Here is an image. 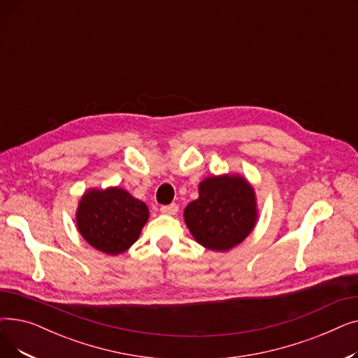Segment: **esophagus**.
<instances>
[{
  "label": "esophagus",
  "instance_id": "34e87169",
  "mask_svg": "<svg viewBox=\"0 0 358 358\" xmlns=\"http://www.w3.org/2000/svg\"><path fill=\"white\" fill-rule=\"evenodd\" d=\"M177 212H178V206L176 203L162 206L161 208V213H164V215H177Z\"/></svg>",
  "mask_w": 358,
  "mask_h": 358
}]
</instances>
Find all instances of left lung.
<instances>
[{"instance_id": "1", "label": "left lung", "mask_w": 358, "mask_h": 358, "mask_svg": "<svg viewBox=\"0 0 358 358\" xmlns=\"http://www.w3.org/2000/svg\"><path fill=\"white\" fill-rule=\"evenodd\" d=\"M258 219L252 185L239 174L204 178L199 199L184 210V222L201 247L228 251L245 239Z\"/></svg>"}]
</instances>
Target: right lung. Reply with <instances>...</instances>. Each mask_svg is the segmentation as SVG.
I'll list each match as a JSON object with an SVG mask.
<instances>
[{"label":"right lung","instance_id":"1","mask_svg":"<svg viewBox=\"0 0 358 358\" xmlns=\"http://www.w3.org/2000/svg\"><path fill=\"white\" fill-rule=\"evenodd\" d=\"M148 217V206L120 187L90 189L78 203L77 228L92 248L119 255L138 241Z\"/></svg>","mask_w":358,"mask_h":358}]
</instances>
